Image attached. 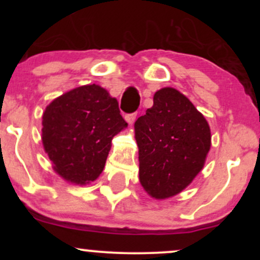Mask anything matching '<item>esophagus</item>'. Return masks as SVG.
<instances>
[{"label": "esophagus", "mask_w": 260, "mask_h": 260, "mask_svg": "<svg viewBox=\"0 0 260 260\" xmlns=\"http://www.w3.org/2000/svg\"><path fill=\"white\" fill-rule=\"evenodd\" d=\"M136 118H137V113H129V115L124 116V120L127 121L128 124H133L134 121H136Z\"/></svg>", "instance_id": "obj_1"}]
</instances>
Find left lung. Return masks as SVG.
Wrapping results in <instances>:
<instances>
[{
    "instance_id": "left-lung-1",
    "label": "left lung",
    "mask_w": 260,
    "mask_h": 260,
    "mask_svg": "<svg viewBox=\"0 0 260 260\" xmlns=\"http://www.w3.org/2000/svg\"><path fill=\"white\" fill-rule=\"evenodd\" d=\"M139 181L154 199H166L189 186L204 168L211 147L208 121L175 88L154 94V105L134 123Z\"/></svg>"
}]
</instances>
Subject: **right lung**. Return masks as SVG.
<instances>
[{
	"instance_id": "add662e5",
	"label": "right lung",
	"mask_w": 260,
	"mask_h": 260,
	"mask_svg": "<svg viewBox=\"0 0 260 260\" xmlns=\"http://www.w3.org/2000/svg\"><path fill=\"white\" fill-rule=\"evenodd\" d=\"M126 127L117 100L100 85L88 84L46 106L41 140L53 171L70 183L84 186L99 177L112 138Z\"/></svg>"
}]
</instances>
